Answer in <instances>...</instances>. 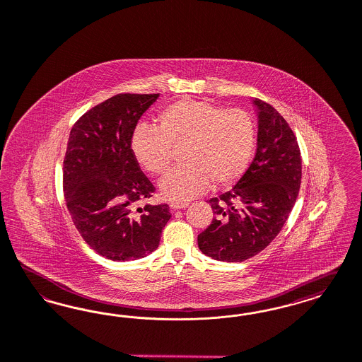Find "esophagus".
Instances as JSON below:
<instances>
[{
    "label": "esophagus",
    "instance_id": "esophagus-1",
    "mask_svg": "<svg viewBox=\"0 0 362 362\" xmlns=\"http://www.w3.org/2000/svg\"><path fill=\"white\" fill-rule=\"evenodd\" d=\"M188 203H180V202H173L171 204H170V209H171V211H176V210H183V209H186L187 207Z\"/></svg>",
    "mask_w": 362,
    "mask_h": 362
}]
</instances>
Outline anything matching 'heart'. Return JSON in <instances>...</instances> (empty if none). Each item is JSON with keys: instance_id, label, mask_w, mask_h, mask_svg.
I'll use <instances>...</instances> for the list:
<instances>
[{"instance_id": "1", "label": "heart", "mask_w": 362, "mask_h": 362, "mask_svg": "<svg viewBox=\"0 0 362 362\" xmlns=\"http://www.w3.org/2000/svg\"><path fill=\"white\" fill-rule=\"evenodd\" d=\"M158 127H137L131 150L139 165L153 176L164 174L183 151L185 165L160 182L165 199L187 202L214 188L233 186L249 167L255 146V124L243 110L209 100L182 99L165 105Z\"/></svg>"}]
</instances>
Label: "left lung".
Segmentation results:
<instances>
[{
  "label": "left lung",
  "mask_w": 362,
  "mask_h": 362,
  "mask_svg": "<svg viewBox=\"0 0 362 362\" xmlns=\"http://www.w3.org/2000/svg\"><path fill=\"white\" fill-rule=\"evenodd\" d=\"M258 115L255 158L237 185L210 199L211 225L198 235L203 254L243 262L266 249L298 197L302 160L297 137L270 104L252 100Z\"/></svg>",
  "instance_id": "1"
}]
</instances>
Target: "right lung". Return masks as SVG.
I'll list each match as a JSON object with an SVG mask.
<instances>
[{"instance_id":"right-lung-1","label":"right lung","mask_w":362,"mask_h":362,"mask_svg":"<svg viewBox=\"0 0 362 362\" xmlns=\"http://www.w3.org/2000/svg\"><path fill=\"white\" fill-rule=\"evenodd\" d=\"M159 98L119 93L84 113L71 129L63 187L77 231L111 261H134L158 249L168 204L139 207L155 192L131 150L141 115Z\"/></svg>"}]
</instances>
